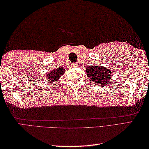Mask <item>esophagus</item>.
<instances>
[{
  "instance_id": "obj_1",
  "label": "esophagus",
  "mask_w": 149,
  "mask_h": 149,
  "mask_svg": "<svg viewBox=\"0 0 149 149\" xmlns=\"http://www.w3.org/2000/svg\"><path fill=\"white\" fill-rule=\"evenodd\" d=\"M72 66H73V67H76V66H78V64L77 63H74V64L72 65Z\"/></svg>"
}]
</instances>
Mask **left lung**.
<instances>
[{
    "instance_id": "8db88e82",
    "label": "left lung",
    "mask_w": 149,
    "mask_h": 149,
    "mask_svg": "<svg viewBox=\"0 0 149 149\" xmlns=\"http://www.w3.org/2000/svg\"><path fill=\"white\" fill-rule=\"evenodd\" d=\"M87 76L93 82L94 85L104 87L111 83V70L102 66L90 65L86 69Z\"/></svg>"
}]
</instances>
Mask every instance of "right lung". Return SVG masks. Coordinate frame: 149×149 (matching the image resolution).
Returning <instances> with one entry per match:
<instances>
[{"mask_svg":"<svg viewBox=\"0 0 149 149\" xmlns=\"http://www.w3.org/2000/svg\"><path fill=\"white\" fill-rule=\"evenodd\" d=\"M65 68L63 67H59L56 69H54L50 72L48 73L46 75V79L49 80V82L51 84L54 83L56 81H58L62 75L65 74Z\"/></svg>","mask_w":149,"mask_h":149,"instance_id":"right-lung-1","label":"right lung"}]
</instances>
